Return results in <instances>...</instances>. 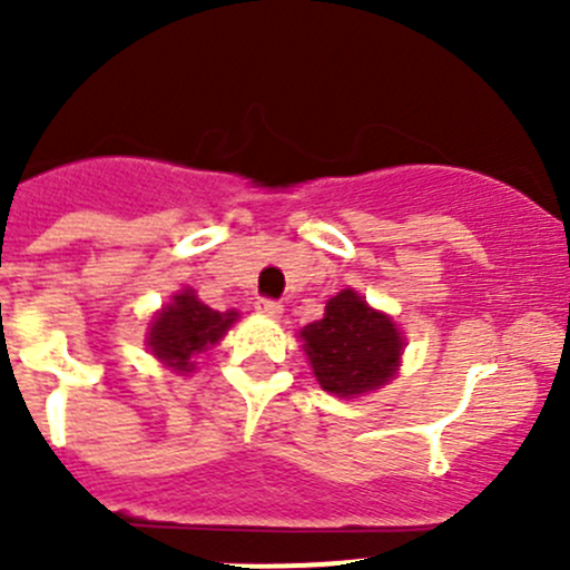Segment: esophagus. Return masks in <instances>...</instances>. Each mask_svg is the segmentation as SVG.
I'll use <instances>...</instances> for the list:
<instances>
[{
	"label": "esophagus",
	"mask_w": 570,
	"mask_h": 570,
	"mask_svg": "<svg viewBox=\"0 0 570 570\" xmlns=\"http://www.w3.org/2000/svg\"><path fill=\"white\" fill-rule=\"evenodd\" d=\"M256 312L258 314H264V317H281V312H284V308H281V303L278 301H269V297H258L256 301Z\"/></svg>",
	"instance_id": "esophagus-1"
}]
</instances>
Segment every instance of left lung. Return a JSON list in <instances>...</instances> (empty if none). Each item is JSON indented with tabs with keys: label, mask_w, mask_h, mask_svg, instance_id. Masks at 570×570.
<instances>
[{
	"label": "left lung",
	"mask_w": 570,
	"mask_h": 570,
	"mask_svg": "<svg viewBox=\"0 0 570 570\" xmlns=\"http://www.w3.org/2000/svg\"><path fill=\"white\" fill-rule=\"evenodd\" d=\"M301 342L320 386L347 400L386 386L405 350L394 320L353 289L331 297L322 320L303 327Z\"/></svg>",
	"instance_id": "1"
}]
</instances>
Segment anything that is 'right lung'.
<instances>
[{
	"mask_svg": "<svg viewBox=\"0 0 570 570\" xmlns=\"http://www.w3.org/2000/svg\"><path fill=\"white\" fill-rule=\"evenodd\" d=\"M237 317V312H215L200 303L193 289L176 292L174 303L154 314L146 344L154 358L184 375L195 370V358L200 353L226 336Z\"/></svg>",
	"mask_w": 570,
	"mask_h": 570,
	"instance_id": "add662e5",
	"label": "right lung"
}]
</instances>
